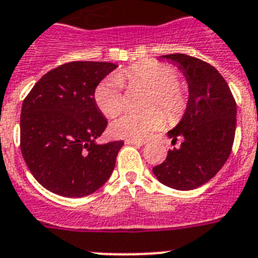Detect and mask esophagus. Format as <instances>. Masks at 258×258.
I'll return each instance as SVG.
<instances>
[{
	"mask_svg": "<svg viewBox=\"0 0 258 258\" xmlns=\"http://www.w3.org/2000/svg\"><path fill=\"white\" fill-rule=\"evenodd\" d=\"M126 144L136 145V147H142V145L145 144V142H143V140H131V139H128V140H126Z\"/></svg>",
	"mask_w": 258,
	"mask_h": 258,
	"instance_id": "esophagus-1",
	"label": "esophagus"
}]
</instances>
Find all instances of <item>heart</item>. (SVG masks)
Listing matches in <instances>:
<instances>
[{
    "mask_svg": "<svg viewBox=\"0 0 258 258\" xmlns=\"http://www.w3.org/2000/svg\"><path fill=\"white\" fill-rule=\"evenodd\" d=\"M179 80L178 71L172 66L154 61L138 62L119 70L100 82L95 89V101L106 116H114L123 107V82L130 86H143L151 92L145 111H126L110 123L109 131L114 138L143 140L160 128L165 122L161 107L169 120L183 115L188 104L187 89Z\"/></svg>",
    "mask_w": 258,
    "mask_h": 258,
    "instance_id": "1",
    "label": "heart"
}]
</instances>
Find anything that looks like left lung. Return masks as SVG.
Here are the masks:
<instances>
[{
	"label": "left lung",
	"mask_w": 258,
	"mask_h": 258,
	"mask_svg": "<svg viewBox=\"0 0 258 258\" xmlns=\"http://www.w3.org/2000/svg\"><path fill=\"white\" fill-rule=\"evenodd\" d=\"M182 71L188 84V104L180 122L167 132L179 148L153 167L162 184L189 191L209 182L222 169L234 144L236 102L216 67L199 58L176 53L161 55Z\"/></svg>",
	"instance_id": "left-lung-1"
}]
</instances>
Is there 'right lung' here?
<instances>
[{"instance_id":"right-lung-1","label":"right lung","mask_w":258,"mask_h":258,"mask_svg":"<svg viewBox=\"0 0 258 258\" xmlns=\"http://www.w3.org/2000/svg\"><path fill=\"white\" fill-rule=\"evenodd\" d=\"M116 67L91 61L61 64L24 98L21 151L32 175L48 191L88 196L110 178L124 143H96L107 120L96 104L95 89Z\"/></svg>"}]
</instances>
